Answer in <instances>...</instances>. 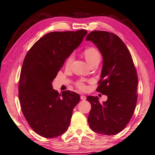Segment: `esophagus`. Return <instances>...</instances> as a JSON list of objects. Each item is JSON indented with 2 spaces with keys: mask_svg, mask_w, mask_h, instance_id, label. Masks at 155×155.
<instances>
[{
  "mask_svg": "<svg viewBox=\"0 0 155 155\" xmlns=\"http://www.w3.org/2000/svg\"><path fill=\"white\" fill-rule=\"evenodd\" d=\"M80 98H81V100H82V101H85L86 99V96H84V95H81V96H80Z\"/></svg>",
  "mask_w": 155,
  "mask_h": 155,
  "instance_id": "obj_1",
  "label": "esophagus"
}]
</instances>
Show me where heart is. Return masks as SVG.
Here are the masks:
<instances>
[{"mask_svg": "<svg viewBox=\"0 0 155 155\" xmlns=\"http://www.w3.org/2000/svg\"><path fill=\"white\" fill-rule=\"evenodd\" d=\"M84 56H85L87 62L89 64L96 60H101L100 52H99V51L97 50V49L94 47H90V48H86V50L84 51ZM73 60H74V54L69 55L65 61L66 67L69 68V67L71 65ZM78 86L81 90L85 89V85H84L83 81H80V82L78 84Z\"/></svg>", "mask_w": 155, "mask_h": 155, "instance_id": "heart-1", "label": "heart"}]
</instances>
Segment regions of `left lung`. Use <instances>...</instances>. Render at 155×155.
<instances>
[{
	"label": "left lung",
	"mask_w": 155,
	"mask_h": 155,
	"mask_svg": "<svg viewBox=\"0 0 155 155\" xmlns=\"http://www.w3.org/2000/svg\"><path fill=\"white\" fill-rule=\"evenodd\" d=\"M86 40L96 46L103 63L98 92L107 96L100 103L97 96H88L91 104L87 121L94 132L115 135L129 123L135 110L138 76L132 56L124 42L113 33L94 31Z\"/></svg>",
	"instance_id": "obj_1"
}]
</instances>
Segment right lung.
<instances>
[{
  "label": "right lung",
  "mask_w": 155,
  "mask_h": 155,
  "mask_svg": "<svg viewBox=\"0 0 155 155\" xmlns=\"http://www.w3.org/2000/svg\"><path fill=\"white\" fill-rule=\"evenodd\" d=\"M87 33L84 30L50 32L31 46L23 61L19 81L20 104L32 130L45 138L66 132L73 109L80 101L74 92L59 94L52 83Z\"/></svg>",
  "instance_id": "right-lung-1"
}]
</instances>
